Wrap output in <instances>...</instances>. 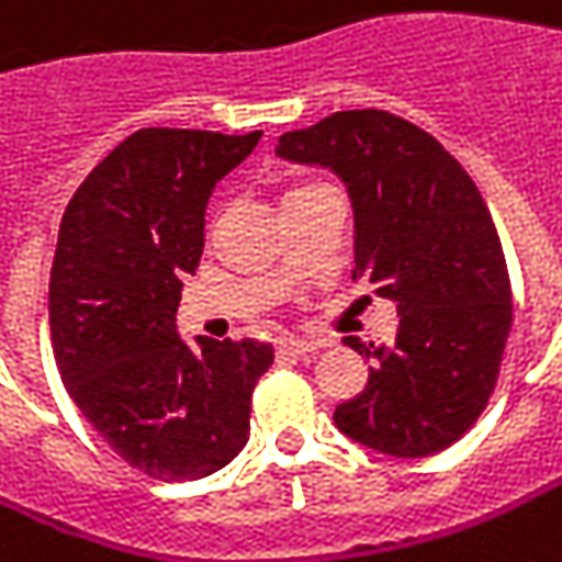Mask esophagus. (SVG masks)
Here are the masks:
<instances>
[{"label": "esophagus", "mask_w": 562, "mask_h": 562, "mask_svg": "<svg viewBox=\"0 0 562 562\" xmlns=\"http://www.w3.org/2000/svg\"><path fill=\"white\" fill-rule=\"evenodd\" d=\"M277 349H280V352H289V356H302V352L317 349V344H314V340H299V337H280V340H277Z\"/></svg>", "instance_id": "esophagus-1"}]
</instances>
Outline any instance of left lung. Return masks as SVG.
<instances>
[{"label": "left lung", "instance_id": "obj_1", "mask_svg": "<svg viewBox=\"0 0 562 562\" xmlns=\"http://www.w3.org/2000/svg\"><path fill=\"white\" fill-rule=\"evenodd\" d=\"M277 155L330 168L352 206V280L401 314L366 356V387L334 411L352 442L426 458L486 407L512 327L506 257L477 183L426 130L387 111H340L280 136Z\"/></svg>", "mask_w": 562, "mask_h": 562}]
</instances>
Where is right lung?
Masks as SVG:
<instances>
[{
    "instance_id": "right-lung-1",
    "label": "right lung",
    "mask_w": 562,
    "mask_h": 562,
    "mask_svg": "<svg viewBox=\"0 0 562 562\" xmlns=\"http://www.w3.org/2000/svg\"><path fill=\"white\" fill-rule=\"evenodd\" d=\"M260 130H139L69 200L50 270L56 366L85 419L155 480H200L248 442L250 391L273 366L254 340H181L215 183Z\"/></svg>"
}]
</instances>
